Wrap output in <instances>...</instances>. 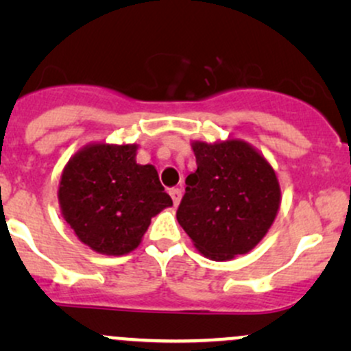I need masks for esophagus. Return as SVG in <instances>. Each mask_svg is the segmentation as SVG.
Wrapping results in <instances>:
<instances>
[{"label":"esophagus","instance_id":"34e87169","mask_svg":"<svg viewBox=\"0 0 351 351\" xmlns=\"http://www.w3.org/2000/svg\"><path fill=\"white\" fill-rule=\"evenodd\" d=\"M168 193H170L173 203H175V206H178L180 199H181V195H183V193H181V189H180V188H171Z\"/></svg>","mask_w":351,"mask_h":351}]
</instances>
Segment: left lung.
Masks as SVG:
<instances>
[{
  "mask_svg": "<svg viewBox=\"0 0 351 351\" xmlns=\"http://www.w3.org/2000/svg\"><path fill=\"white\" fill-rule=\"evenodd\" d=\"M196 171L176 219L201 254L228 261L249 252L272 226L280 204L276 171L241 140L193 143Z\"/></svg>",
  "mask_w": 351,
  "mask_h": 351,
  "instance_id": "8db88e82",
  "label": "left lung"
}]
</instances>
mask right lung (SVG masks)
I'll list each match as a JSON object with an SVG mask.
<instances>
[{
  "instance_id": "add662e5",
  "label": "right lung",
  "mask_w": 351,
  "mask_h": 351,
  "mask_svg": "<svg viewBox=\"0 0 351 351\" xmlns=\"http://www.w3.org/2000/svg\"><path fill=\"white\" fill-rule=\"evenodd\" d=\"M136 145H88L64 168V219L94 251L122 256L138 247L152 217L173 201L153 165L135 162Z\"/></svg>"
}]
</instances>
